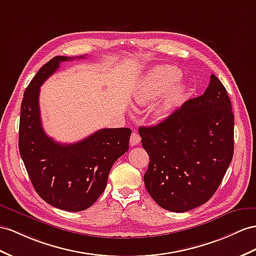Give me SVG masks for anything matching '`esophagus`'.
Instances as JSON below:
<instances>
[{"label": "esophagus", "instance_id": "1", "mask_svg": "<svg viewBox=\"0 0 256 256\" xmlns=\"http://www.w3.org/2000/svg\"><path fill=\"white\" fill-rule=\"evenodd\" d=\"M130 146H136L138 145L140 142V136L137 132H133L132 135H130Z\"/></svg>", "mask_w": 256, "mask_h": 256}]
</instances>
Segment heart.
Listing matches in <instances>:
<instances>
[{
	"label": "heart",
	"mask_w": 256,
	"mask_h": 256,
	"mask_svg": "<svg viewBox=\"0 0 256 256\" xmlns=\"http://www.w3.org/2000/svg\"><path fill=\"white\" fill-rule=\"evenodd\" d=\"M180 76V70L173 66H160L150 70L140 86L135 90L134 102L138 106H146L162 95L152 108V116L156 120L166 119L178 107L184 95L185 85L178 81Z\"/></svg>",
	"instance_id": "heart-1"
}]
</instances>
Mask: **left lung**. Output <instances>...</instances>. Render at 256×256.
Wrapping results in <instances>:
<instances>
[{"label":"left lung","mask_w":256,"mask_h":256,"mask_svg":"<svg viewBox=\"0 0 256 256\" xmlns=\"http://www.w3.org/2000/svg\"><path fill=\"white\" fill-rule=\"evenodd\" d=\"M234 114L220 78H210L203 95L187 100L164 121L140 126L149 156L144 182L158 204L187 212L211 199L234 154Z\"/></svg>","instance_id":"1"}]
</instances>
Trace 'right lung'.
<instances>
[{
    "label": "right lung",
    "instance_id": "add662e5",
    "mask_svg": "<svg viewBox=\"0 0 256 256\" xmlns=\"http://www.w3.org/2000/svg\"><path fill=\"white\" fill-rule=\"evenodd\" d=\"M72 60L74 58L66 56L52 58L26 88L18 146L38 194L57 208L80 212L94 204L104 190L114 163L128 150L132 130L102 128L74 144H60L46 135L38 106L40 88L60 62Z\"/></svg>",
    "mask_w": 256,
    "mask_h": 256
}]
</instances>
